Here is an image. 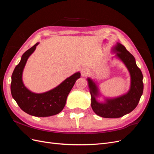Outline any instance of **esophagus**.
<instances>
[{
    "mask_svg": "<svg viewBox=\"0 0 154 154\" xmlns=\"http://www.w3.org/2000/svg\"><path fill=\"white\" fill-rule=\"evenodd\" d=\"M80 72H81L82 76H83V77L86 76L88 75V74H89V70H88V68H87V67H83L81 69Z\"/></svg>",
    "mask_w": 154,
    "mask_h": 154,
    "instance_id": "obj_1",
    "label": "esophagus"
}]
</instances>
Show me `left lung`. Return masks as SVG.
<instances>
[{"label":"left lung","instance_id":"1","mask_svg":"<svg viewBox=\"0 0 154 154\" xmlns=\"http://www.w3.org/2000/svg\"><path fill=\"white\" fill-rule=\"evenodd\" d=\"M111 53L116 54L115 57L123 63L129 72L130 85L128 92L114 97L103 96V101H99L97 98L103 96L97 83L91 78L87 80L91 95V107L95 114L102 118H118L131 112L137 106L143 92V76L134 56L123 45L118 42Z\"/></svg>","mask_w":154,"mask_h":154}]
</instances>
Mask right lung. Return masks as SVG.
I'll return each mask as SVG.
<instances>
[{
	"label": "right lung",
	"instance_id": "add662e5",
	"mask_svg": "<svg viewBox=\"0 0 154 154\" xmlns=\"http://www.w3.org/2000/svg\"><path fill=\"white\" fill-rule=\"evenodd\" d=\"M38 44L37 42L22 54L20 62L12 74L11 92L13 98L26 113L36 117H49L63 110L70 91L81 74L79 71L75 72L47 92L35 93L29 91L24 84L22 74L27 60Z\"/></svg>",
	"mask_w": 154,
	"mask_h": 154
}]
</instances>
